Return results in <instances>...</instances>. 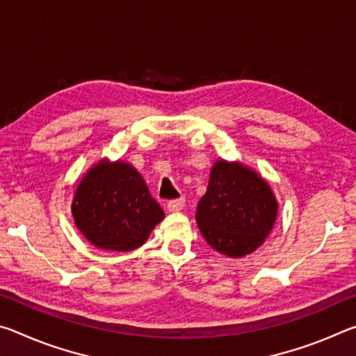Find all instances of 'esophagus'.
<instances>
[{"label":"esophagus","mask_w":356,"mask_h":356,"mask_svg":"<svg viewBox=\"0 0 356 356\" xmlns=\"http://www.w3.org/2000/svg\"><path fill=\"white\" fill-rule=\"evenodd\" d=\"M168 210L170 212H180L185 207V200L184 197H179V200H171L170 202H168Z\"/></svg>","instance_id":"obj_1"}]
</instances>
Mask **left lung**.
Masks as SVG:
<instances>
[{"label": "left lung", "instance_id": "8db88e82", "mask_svg": "<svg viewBox=\"0 0 356 356\" xmlns=\"http://www.w3.org/2000/svg\"><path fill=\"white\" fill-rule=\"evenodd\" d=\"M278 202L254 171L216 161L206 195L197 204L196 222L204 238L221 254L240 257L264 243L275 225Z\"/></svg>", "mask_w": 356, "mask_h": 356}]
</instances>
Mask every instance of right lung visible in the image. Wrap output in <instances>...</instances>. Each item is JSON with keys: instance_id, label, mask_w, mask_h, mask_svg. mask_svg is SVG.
I'll use <instances>...</instances> for the list:
<instances>
[{"instance_id": "obj_1", "label": "right lung", "mask_w": 356, "mask_h": 356, "mask_svg": "<svg viewBox=\"0 0 356 356\" xmlns=\"http://www.w3.org/2000/svg\"><path fill=\"white\" fill-rule=\"evenodd\" d=\"M72 213L89 242L111 251L136 250L165 218L140 172L122 161H102L83 177Z\"/></svg>"}]
</instances>
